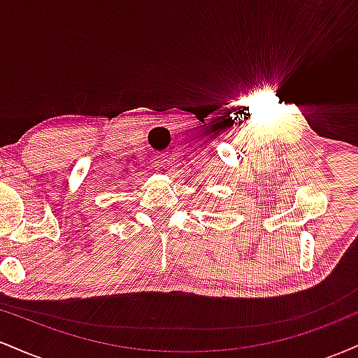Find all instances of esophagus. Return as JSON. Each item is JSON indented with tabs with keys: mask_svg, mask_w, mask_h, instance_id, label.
Masks as SVG:
<instances>
[{
	"mask_svg": "<svg viewBox=\"0 0 358 358\" xmlns=\"http://www.w3.org/2000/svg\"><path fill=\"white\" fill-rule=\"evenodd\" d=\"M165 162H166V159H163L162 156H155V165L156 166H162Z\"/></svg>",
	"mask_w": 358,
	"mask_h": 358,
	"instance_id": "34e87169",
	"label": "esophagus"
}]
</instances>
